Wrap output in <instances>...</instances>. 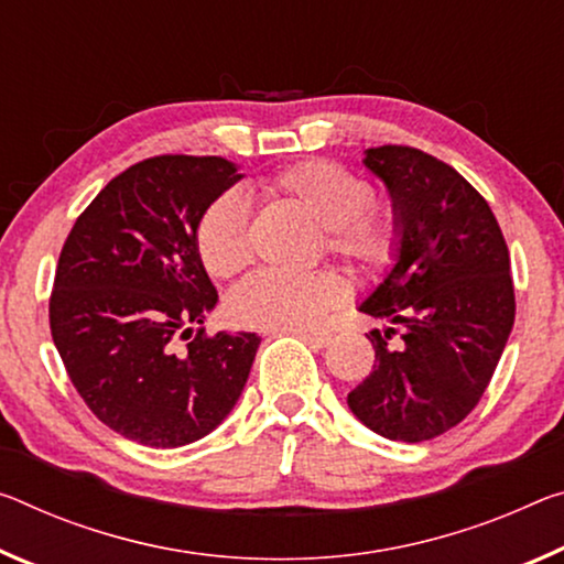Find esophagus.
Here are the masks:
<instances>
[{
	"label": "esophagus",
	"instance_id": "34e87169",
	"mask_svg": "<svg viewBox=\"0 0 564 564\" xmlns=\"http://www.w3.org/2000/svg\"><path fill=\"white\" fill-rule=\"evenodd\" d=\"M296 334L303 338V341L311 344L314 348H324V346L330 344V334H326V330H306V328H301V330H296Z\"/></svg>",
	"mask_w": 564,
	"mask_h": 564
}]
</instances>
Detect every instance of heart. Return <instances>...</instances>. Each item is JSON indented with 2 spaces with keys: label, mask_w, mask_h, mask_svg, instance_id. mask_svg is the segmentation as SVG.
<instances>
[{
  "label": "heart",
  "mask_w": 564,
  "mask_h": 564,
  "mask_svg": "<svg viewBox=\"0 0 564 564\" xmlns=\"http://www.w3.org/2000/svg\"><path fill=\"white\" fill-rule=\"evenodd\" d=\"M268 191L296 205L326 230V248L361 271H381L397 253V226L373 210V187L330 160H306L275 175ZM195 246L205 271L230 279L250 261L248 208L238 193L213 200L198 220ZM346 296V285L330 271L250 275L228 299V316L258 330H299L316 326Z\"/></svg>",
  "instance_id": "b5f03b06"
}]
</instances>
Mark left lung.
<instances>
[{"label":"left lung","mask_w":564,"mask_h":564,"mask_svg":"<svg viewBox=\"0 0 564 564\" xmlns=\"http://www.w3.org/2000/svg\"><path fill=\"white\" fill-rule=\"evenodd\" d=\"M387 185L394 263L359 311L401 326L369 330L377 361L348 409L383 440L426 442L457 426L485 394L514 324L509 250L487 200L457 170L416 148L366 150Z\"/></svg>","instance_id":"8db88e82"}]
</instances>
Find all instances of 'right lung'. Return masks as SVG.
I'll list each match as a JSON object with an SVG mask.
<instances>
[{"label":"right lung","instance_id":"obj_1","mask_svg":"<svg viewBox=\"0 0 564 564\" xmlns=\"http://www.w3.org/2000/svg\"><path fill=\"white\" fill-rule=\"evenodd\" d=\"M240 177L216 155L142 160L102 187L65 240L52 341L89 411L124 440L193 444L243 394L261 338L203 334L218 293L195 246L205 208Z\"/></svg>","mask_w":564,"mask_h":564}]
</instances>
